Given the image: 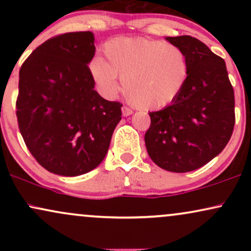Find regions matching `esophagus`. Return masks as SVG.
I'll return each instance as SVG.
<instances>
[{"label":"esophagus","mask_w":251,"mask_h":251,"mask_svg":"<svg viewBox=\"0 0 251 251\" xmlns=\"http://www.w3.org/2000/svg\"><path fill=\"white\" fill-rule=\"evenodd\" d=\"M122 112H123L124 117H128V116H131L132 113H133V111H132V109L129 107H127V106H123Z\"/></svg>","instance_id":"1"}]
</instances>
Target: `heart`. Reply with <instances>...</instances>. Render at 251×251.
Listing matches in <instances>:
<instances>
[{
  "label": "heart",
  "mask_w": 251,
  "mask_h": 251,
  "mask_svg": "<svg viewBox=\"0 0 251 251\" xmlns=\"http://www.w3.org/2000/svg\"><path fill=\"white\" fill-rule=\"evenodd\" d=\"M106 61L96 57L91 73L101 93L114 98L122 88L129 102L157 109L177 99L189 77L186 54L177 46L146 37H117L103 46Z\"/></svg>",
  "instance_id": "1"
}]
</instances>
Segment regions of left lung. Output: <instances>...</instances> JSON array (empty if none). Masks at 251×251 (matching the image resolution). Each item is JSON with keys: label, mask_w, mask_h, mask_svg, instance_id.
Returning <instances> with one entry per match:
<instances>
[{"label": "left lung", "mask_w": 251, "mask_h": 251, "mask_svg": "<svg viewBox=\"0 0 251 251\" xmlns=\"http://www.w3.org/2000/svg\"><path fill=\"white\" fill-rule=\"evenodd\" d=\"M186 54L189 77L177 99L150 112L145 144L151 159L171 172L200 169L220 154L235 126L234 88L221 56L196 37H166Z\"/></svg>", "instance_id": "1"}]
</instances>
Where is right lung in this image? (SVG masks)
Wrapping results in <instances>:
<instances>
[{
  "label": "right lung",
  "instance_id": "right-lung-1",
  "mask_svg": "<svg viewBox=\"0 0 251 251\" xmlns=\"http://www.w3.org/2000/svg\"><path fill=\"white\" fill-rule=\"evenodd\" d=\"M91 31L50 37L20 68L16 117L25 146L47 171L74 177L96 169L122 119L119 101L94 89Z\"/></svg>",
  "mask_w": 251,
  "mask_h": 251
}]
</instances>
